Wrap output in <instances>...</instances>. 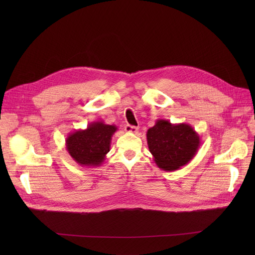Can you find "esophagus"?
<instances>
[{
    "label": "esophagus",
    "instance_id": "34e87169",
    "mask_svg": "<svg viewBox=\"0 0 255 255\" xmlns=\"http://www.w3.org/2000/svg\"><path fill=\"white\" fill-rule=\"evenodd\" d=\"M125 131L131 132V133H136L138 131V128L135 126H131V125H126L125 126Z\"/></svg>",
    "mask_w": 255,
    "mask_h": 255
}]
</instances>
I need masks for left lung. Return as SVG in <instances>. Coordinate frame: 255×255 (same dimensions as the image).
I'll list each match as a JSON object with an SVG mask.
<instances>
[{"label":"left lung","instance_id":"left-lung-1","mask_svg":"<svg viewBox=\"0 0 255 255\" xmlns=\"http://www.w3.org/2000/svg\"><path fill=\"white\" fill-rule=\"evenodd\" d=\"M146 141L156 165L169 171L189 163L200 145L198 133L189 124L162 119L146 131Z\"/></svg>","mask_w":255,"mask_h":255}]
</instances>
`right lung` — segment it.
<instances>
[{"label": "right lung", "mask_w": 255, "mask_h": 255, "mask_svg": "<svg viewBox=\"0 0 255 255\" xmlns=\"http://www.w3.org/2000/svg\"><path fill=\"white\" fill-rule=\"evenodd\" d=\"M118 130L116 125L96 121L86 129L75 130L66 138V150L80 166L98 167L110 152L112 137Z\"/></svg>", "instance_id": "1"}]
</instances>
